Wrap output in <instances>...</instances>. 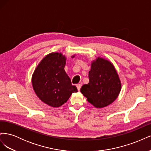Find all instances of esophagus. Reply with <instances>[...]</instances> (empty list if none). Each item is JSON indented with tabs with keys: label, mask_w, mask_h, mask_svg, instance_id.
<instances>
[{
	"label": "esophagus",
	"mask_w": 151,
	"mask_h": 151,
	"mask_svg": "<svg viewBox=\"0 0 151 151\" xmlns=\"http://www.w3.org/2000/svg\"><path fill=\"white\" fill-rule=\"evenodd\" d=\"M81 86H82L81 84H78L77 85V89H78V91H80V89L81 88Z\"/></svg>",
	"instance_id": "1"
}]
</instances>
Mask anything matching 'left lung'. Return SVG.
I'll use <instances>...</instances> for the list:
<instances>
[{
    "label": "left lung",
    "mask_w": 151,
    "mask_h": 151,
    "mask_svg": "<svg viewBox=\"0 0 151 151\" xmlns=\"http://www.w3.org/2000/svg\"><path fill=\"white\" fill-rule=\"evenodd\" d=\"M89 82L81 88V93L89 103L101 108L111 104L117 98L122 84L112 63L98 57L91 63L89 72Z\"/></svg>",
    "instance_id": "1"
}]
</instances>
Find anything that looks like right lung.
<instances>
[{"instance_id":"obj_1","label":"right lung","mask_w":151,"mask_h":151,"mask_svg":"<svg viewBox=\"0 0 151 151\" xmlns=\"http://www.w3.org/2000/svg\"><path fill=\"white\" fill-rule=\"evenodd\" d=\"M65 62L66 58L61 53H50L40 62L32 76L35 93L50 106H62L73 93L78 91L64 70Z\"/></svg>"}]
</instances>
